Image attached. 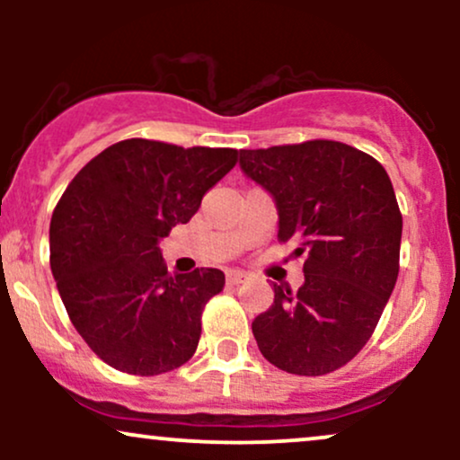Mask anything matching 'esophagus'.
Returning a JSON list of instances; mask_svg holds the SVG:
<instances>
[{
  "instance_id": "obj_1",
  "label": "esophagus",
  "mask_w": 460,
  "mask_h": 460,
  "mask_svg": "<svg viewBox=\"0 0 460 460\" xmlns=\"http://www.w3.org/2000/svg\"><path fill=\"white\" fill-rule=\"evenodd\" d=\"M244 281H246L244 272H237V270L226 272V285H231V288H235V285H242Z\"/></svg>"
}]
</instances>
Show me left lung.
Here are the masks:
<instances>
[{"label": "left lung", "instance_id": "8db88e82", "mask_svg": "<svg viewBox=\"0 0 460 460\" xmlns=\"http://www.w3.org/2000/svg\"><path fill=\"white\" fill-rule=\"evenodd\" d=\"M240 166L272 194L279 242L305 257L298 292L274 285L252 320L261 355L298 376L346 366L367 344L400 270L402 214L387 171L335 140L242 149Z\"/></svg>", "mask_w": 460, "mask_h": 460}]
</instances>
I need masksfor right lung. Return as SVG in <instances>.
Masks as SVG:
<instances>
[{
	"label": "right lung",
	"instance_id": "add662e5",
	"mask_svg": "<svg viewBox=\"0 0 460 460\" xmlns=\"http://www.w3.org/2000/svg\"><path fill=\"white\" fill-rule=\"evenodd\" d=\"M235 149L129 138L93 157L58 200L49 261L68 318L108 366L155 376L188 361L225 274H168L157 242L186 225Z\"/></svg>",
	"mask_w": 460,
	"mask_h": 460
}]
</instances>
